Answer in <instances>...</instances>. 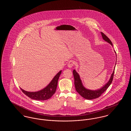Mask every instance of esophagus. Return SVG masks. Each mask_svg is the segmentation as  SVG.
Listing matches in <instances>:
<instances>
[{
    "label": "esophagus",
    "mask_w": 131,
    "mask_h": 131,
    "mask_svg": "<svg viewBox=\"0 0 131 131\" xmlns=\"http://www.w3.org/2000/svg\"><path fill=\"white\" fill-rule=\"evenodd\" d=\"M75 64V61H73V60H71L68 63V67L69 68H71V67H72Z\"/></svg>",
    "instance_id": "34e87169"
}]
</instances>
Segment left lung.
Returning <instances> with one entry per match:
<instances>
[{
	"mask_svg": "<svg viewBox=\"0 0 131 131\" xmlns=\"http://www.w3.org/2000/svg\"><path fill=\"white\" fill-rule=\"evenodd\" d=\"M101 33L103 39L105 41H106V42H108V43H110L112 46V42H111L110 39L103 32H101ZM114 70H115V67L112 74L111 75L110 79L106 84L103 87H101V88L99 89L98 90H89L84 87L82 83L81 80L80 79V75L78 74V73L75 71V70H74L73 72V75L74 77V81H75L74 83H75V88L76 91L80 94V95L83 98L87 100H92V99H96L99 97L100 96L106 91V90L107 89V88L110 86V85L112 83L113 78V75L114 73Z\"/></svg>",
	"mask_w": 131,
	"mask_h": 131,
	"instance_id": "1",
	"label": "left lung"
}]
</instances>
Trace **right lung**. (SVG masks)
Returning <instances> with one entry per match:
<instances>
[{
  "label": "right lung",
  "mask_w": 131,
  "mask_h": 131,
  "mask_svg": "<svg viewBox=\"0 0 131 131\" xmlns=\"http://www.w3.org/2000/svg\"><path fill=\"white\" fill-rule=\"evenodd\" d=\"M61 73V71H59L53 78L50 83L44 89L37 92H28L20 88L21 90L27 96L32 99L40 101H44L50 99L55 93L57 86L58 80Z\"/></svg>",
  "instance_id": "right-lung-1"
}]
</instances>
